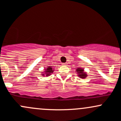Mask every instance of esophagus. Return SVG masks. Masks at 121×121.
<instances>
[{"mask_svg":"<svg viewBox=\"0 0 121 121\" xmlns=\"http://www.w3.org/2000/svg\"><path fill=\"white\" fill-rule=\"evenodd\" d=\"M63 65H67V63H63Z\"/></svg>","mask_w":121,"mask_h":121,"instance_id":"34e87169","label":"esophagus"}]
</instances>
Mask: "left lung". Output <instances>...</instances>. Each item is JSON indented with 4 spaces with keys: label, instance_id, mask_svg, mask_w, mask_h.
Listing matches in <instances>:
<instances>
[{
    "label": "left lung",
    "instance_id": "obj_1",
    "mask_svg": "<svg viewBox=\"0 0 121 121\" xmlns=\"http://www.w3.org/2000/svg\"><path fill=\"white\" fill-rule=\"evenodd\" d=\"M76 72H77L78 74V77H80L81 78H85L87 77V75L86 74V72H84V69H82L81 68H78L76 69Z\"/></svg>",
    "mask_w": 121,
    "mask_h": 121
}]
</instances>
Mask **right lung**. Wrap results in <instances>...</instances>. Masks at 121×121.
Segmentation results:
<instances>
[{"instance_id": "add662e5", "label": "right lung", "mask_w": 121, "mask_h": 121, "mask_svg": "<svg viewBox=\"0 0 121 121\" xmlns=\"http://www.w3.org/2000/svg\"><path fill=\"white\" fill-rule=\"evenodd\" d=\"M44 70H45L44 72V73H43V74H42V75H46V76H49L50 75L51 73H53V71H54V69H53L52 66H49V67H47L46 69H45Z\"/></svg>"}]
</instances>
